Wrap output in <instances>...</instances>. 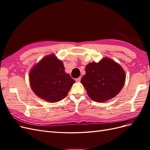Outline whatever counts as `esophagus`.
Here are the masks:
<instances>
[{
  "instance_id": "1",
  "label": "esophagus",
  "mask_w": 150,
  "mask_h": 150,
  "mask_svg": "<svg viewBox=\"0 0 150 150\" xmlns=\"http://www.w3.org/2000/svg\"><path fill=\"white\" fill-rule=\"evenodd\" d=\"M81 79V77H79V78L76 79V82H80Z\"/></svg>"
}]
</instances>
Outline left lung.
Masks as SVG:
<instances>
[{
	"label": "left lung",
	"mask_w": 150,
	"mask_h": 150,
	"mask_svg": "<svg viewBox=\"0 0 150 150\" xmlns=\"http://www.w3.org/2000/svg\"><path fill=\"white\" fill-rule=\"evenodd\" d=\"M81 82L88 96L96 102H104L118 94L123 87L126 76L122 68L114 61L104 58L89 63Z\"/></svg>",
	"instance_id": "1"
}]
</instances>
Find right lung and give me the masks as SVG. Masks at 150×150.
I'll use <instances>...</instances> for the list:
<instances>
[{"instance_id": "1", "label": "right lung", "mask_w": 150, "mask_h": 150, "mask_svg": "<svg viewBox=\"0 0 150 150\" xmlns=\"http://www.w3.org/2000/svg\"><path fill=\"white\" fill-rule=\"evenodd\" d=\"M29 80L34 93L51 103L64 99L75 82L65 72L62 62L53 54L43 58L31 69Z\"/></svg>"}]
</instances>
